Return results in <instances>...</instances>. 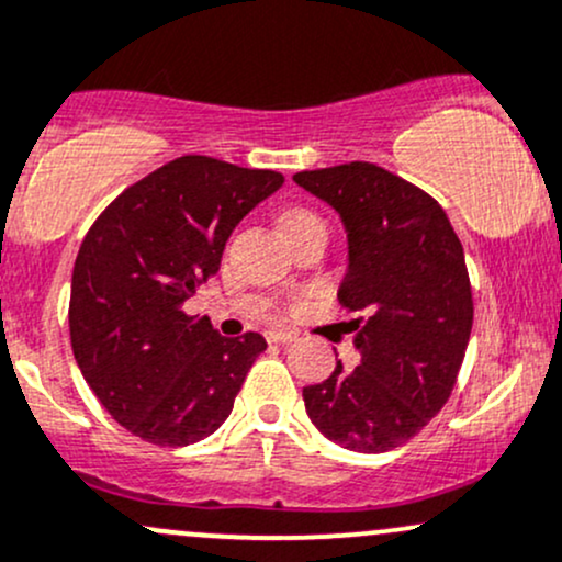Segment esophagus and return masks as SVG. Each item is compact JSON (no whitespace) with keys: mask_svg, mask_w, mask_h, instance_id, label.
Instances as JSON below:
<instances>
[{"mask_svg":"<svg viewBox=\"0 0 562 562\" xmlns=\"http://www.w3.org/2000/svg\"><path fill=\"white\" fill-rule=\"evenodd\" d=\"M267 341H269V344H288V341H295V333L271 328V330H267Z\"/></svg>","mask_w":562,"mask_h":562,"instance_id":"esophagus-1","label":"esophagus"}]
</instances>
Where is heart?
Here are the masks:
<instances>
[{
    "instance_id": "1",
    "label": "heart",
    "mask_w": 562,
    "mask_h": 562,
    "mask_svg": "<svg viewBox=\"0 0 562 562\" xmlns=\"http://www.w3.org/2000/svg\"><path fill=\"white\" fill-rule=\"evenodd\" d=\"M306 221H319V218L312 211H304V207H293V211H288L285 215H282V229L288 232V229H293V226L306 224Z\"/></svg>"
}]
</instances>
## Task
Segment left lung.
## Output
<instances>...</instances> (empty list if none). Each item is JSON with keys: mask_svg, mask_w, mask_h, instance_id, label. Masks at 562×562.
Instances as JSON below:
<instances>
[{"mask_svg": "<svg viewBox=\"0 0 562 562\" xmlns=\"http://www.w3.org/2000/svg\"><path fill=\"white\" fill-rule=\"evenodd\" d=\"M341 215L349 271L338 301L355 319L360 366L341 360L304 386L312 424L357 453L408 442L451 397L472 333L464 248L435 196L371 162L295 172Z\"/></svg>", "mask_w": 562, "mask_h": 562, "instance_id": "1", "label": "left lung"}]
</instances>
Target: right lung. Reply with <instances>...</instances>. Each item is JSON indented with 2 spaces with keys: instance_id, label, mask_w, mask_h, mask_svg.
<instances>
[{
  "instance_id": "obj_1",
  "label": "right lung",
  "mask_w": 562,
  "mask_h": 562,
  "mask_svg": "<svg viewBox=\"0 0 562 562\" xmlns=\"http://www.w3.org/2000/svg\"><path fill=\"white\" fill-rule=\"evenodd\" d=\"M282 181L277 170L187 154L127 187L85 234L69 301L74 360L111 418L140 440L191 446L229 418L267 341L224 338L183 301Z\"/></svg>"
}]
</instances>
